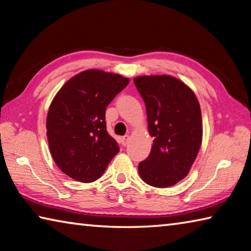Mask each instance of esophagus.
<instances>
[{
	"label": "esophagus",
	"mask_w": 251,
	"mask_h": 251,
	"mask_svg": "<svg viewBox=\"0 0 251 251\" xmlns=\"http://www.w3.org/2000/svg\"><path fill=\"white\" fill-rule=\"evenodd\" d=\"M129 135H125V136H123L122 137V144L124 145V146H126L127 144H128V142H129Z\"/></svg>",
	"instance_id": "34e87169"
}]
</instances>
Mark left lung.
I'll return each instance as SVG.
<instances>
[{"mask_svg": "<svg viewBox=\"0 0 251 251\" xmlns=\"http://www.w3.org/2000/svg\"><path fill=\"white\" fill-rule=\"evenodd\" d=\"M146 106L150 134L154 137L147 158L138 164L142 180L168 188L188 176L202 142V117L196 95L171 75L134 79Z\"/></svg>", "mask_w": 251, "mask_h": 251, "instance_id": "obj_1", "label": "left lung"}]
</instances>
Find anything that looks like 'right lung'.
I'll return each instance as SVG.
<instances>
[{
    "instance_id": "1",
    "label": "right lung",
    "mask_w": 251,
    "mask_h": 251,
    "mask_svg": "<svg viewBox=\"0 0 251 251\" xmlns=\"http://www.w3.org/2000/svg\"><path fill=\"white\" fill-rule=\"evenodd\" d=\"M129 79L90 69L67 81L51 102L47 136L55 164L74 180L90 183L104 174L119 147L106 129V107Z\"/></svg>"
}]
</instances>
